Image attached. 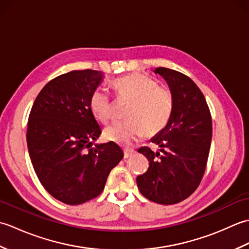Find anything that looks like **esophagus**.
I'll return each instance as SVG.
<instances>
[{"instance_id": "34e87169", "label": "esophagus", "mask_w": 249, "mask_h": 249, "mask_svg": "<svg viewBox=\"0 0 249 249\" xmlns=\"http://www.w3.org/2000/svg\"><path fill=\"white\" fill-rule=\"evenodd\" d=\"M135 153V151L133 149H125L124 150V158H128Z\"/></svg>"}]
</instances>
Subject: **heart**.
Segmentation results:
<instances>
[{"label": "heart", "mask_w": 249, "mask_h": 249, "mask_svg": "<svg viewBox=\"0 0 249 249\" xmlns=\"http://www.w3.org/2000/svg\"><path fill=\"white\" fill-rule=\"evenodd\" d=\"M118 96L130 100L128 120L114 122L104 131L106 140L121 145H129L145 133L156 135L166 127L173 111V93L141 73H129L113 81ZM89 109L95 118L107 123L112 118V103L107 92L97 89L89 98Z\"/></svg>", "instance_id": "heart-1"}]
</instances>
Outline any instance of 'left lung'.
Returning a JSON list of instances; mask_svg holds the SVG:
<instances>
[{"mask_svg":"<svg viewBox=\"0 0 249 249\" xmlns=\"http://www.w3.org/2000/svg\"><path fill=\"white\" fill-rule=\"evenodd\" d=\"M173 93V111L168 124L152 139L160 147L138 150L149 160V169L137 177L145 198L174 204L188 198L203 178L212 140V118L204 95L192 79L166 67L154 71Z\"/></svg>","mask_w":249,"mask_h":249,"instance_id":"obj_1","label":"left lung"}]
</instances>
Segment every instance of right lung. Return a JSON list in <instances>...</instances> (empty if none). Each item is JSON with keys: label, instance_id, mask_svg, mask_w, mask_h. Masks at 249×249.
Returning <instances> with one entry per match:
<instances>
[{"label": "right lung", "instance_id": "add662e5", "mask_svg": "<svg viewBox=\"0 0 249 249\" xmlns=\"http://www.w3.org/2000/svg\"><path fill=\"white\" fill-rule=\"evenodd\" d=\"M104 79L98 71H72L52 79L32 106L26 130L29 154L39 182L52 197L77 205L96 198L123 158L110 141L92 147L102 129L89 98Z\"/></svg>", "mask_w": 249, "mask_h": 249}]
</instances>
